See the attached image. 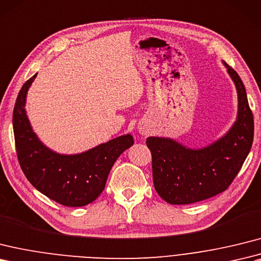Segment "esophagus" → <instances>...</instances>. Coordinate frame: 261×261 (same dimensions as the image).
<instances>
[{"instance_id": "1", "label": "esophagus", "mask_w": 261, "mask_h": 261, "mask_svg": "<svg viewBox=\"0 0 261 261\" xmlns=\"http://www.w3.org/2000/svg\"><path fill=\"white\" fill-rule=\"evenodd\" d=\"M140 132L142 133V135H147V131H144V130L141 129V128H140Z\"/></svg>"}]
</instances>
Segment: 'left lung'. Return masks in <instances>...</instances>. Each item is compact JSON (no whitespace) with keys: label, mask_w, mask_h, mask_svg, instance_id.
Here are the masks:
<instances>
[{"label":"left lung","mask_w":261,"mask_h":261,"mask_svg":"<svg viewBox=\"0 0 261 261\" xmlns=\"http://www.w3.org/2000/svg\"><path fill=\"white\" fill-rule=\"evenodd\" d=\"M226 66L237 88L238 118L225 137L199 150L165 138L150 137L145 142L152 155L154 189L169 203L189 204L227 190L251 149L253 116L246 89L237 72Z\"/></svg>","instance_id":"obj_1"}]
</instances>
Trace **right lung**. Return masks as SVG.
Here are the masks:
<instances>
[{
  "instance_id": "add662e5",
  "label": "right lung",
  "mask_w": 261,
  "mask_h": 261,
  "mask_svg": "<svg viewBox=\"0 0 261 261\" xmlns=\"http://www.w3.org/2000/svg\"><path fill=\"white\" fill-rule=\"evenodd\" d=\"M36 74L23 84L13 110L17 160L35 189L62 205L82 207L101 195L113 163L133 144V138L121 136L74 155L48 150L32 131L24 109L27 92Z\"/></svg>"
}]
</instances>
